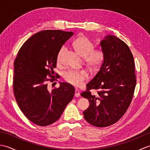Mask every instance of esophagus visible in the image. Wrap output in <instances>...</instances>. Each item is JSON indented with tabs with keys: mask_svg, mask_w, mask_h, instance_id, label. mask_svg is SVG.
Here are the masks:
<instances>
[{
	"mask_svg": "<svg viewBox=\"0 0 150 150\" xmlns=\"http://www.w3.org/2000/svg\"><path fill=\"white\" fill-rule=\"evenodd\" d=\"M75 97H79L80 96V91H79L77 88H75Z\"/></svg>",
	"mask_w": 150,
	"mask_h": 150,
	"instance_id": "obj_1",
	"label": "esophagus"
}]
</instances>
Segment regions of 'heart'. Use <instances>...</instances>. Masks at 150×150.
Instances as JSON below:
<instances>
[{
	"label": "heart",
	"mask_w": 150,
	"mask_h": 150,
	"mask_svg": "<svg viewBox=\"0 0 150 150\" xmlns=\"http://www.w3.org/2000/svg\"><path fill=\"white\" fill-rule=\"evenodd\" d=\"M75 50L82 57L87 65L93 69H98L104 60V53L100 50H93V44L85 37H79L73 43ZM65 50L62 46L57 54V61H61L62 55ZM89 77V74L86 69L69 70L64 74L65 80L74 86H81Z\"/></svg>",
	"instance_id": "heart-1"
}]
</instances>
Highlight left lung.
Returning a JSON list of instances; mask_svg holds the SVG:
<instances>
[{"label": "left lung", "mask_w": 150, "mask_h": 150, "mask_svg": "<svg viewBox=\"0 0 150 150\" xmlns=\"http://www.w3.org/2000/svg\"><path fill=\"white\" fill-rule=\"evenodd\" d=\"M100 46L104 60L99 71L86 84L82 97L90 103L83 115L91 125L103 128L117 122L126 113L136 86L135 63L128 46L114 35L105 36ZM98 89L91 94L90 89Z\"/></svg>", "instance_id": "obj_1"}]
</instances>
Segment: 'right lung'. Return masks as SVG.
<instances>
[{
    "label": "right lung",
    "mask_w": 150,
    "mask_h": 150,
    "mask_svg": "<svg viewBox=\"0 0 150 150\" xmlns=\"http://www.w3.org/2000/svg\"><path fill=\"white\" fill-rule=\"evenodd\" d=\"M73 35L71 31L44 30L28 39L19 50L14 62L13 91L22 112L31 122L40 126L56 122L75 93L74 87L60 82L50 90L57 57L62 45Z\"/></svg>",
    "instance_id": "1"
}]
</instances>
